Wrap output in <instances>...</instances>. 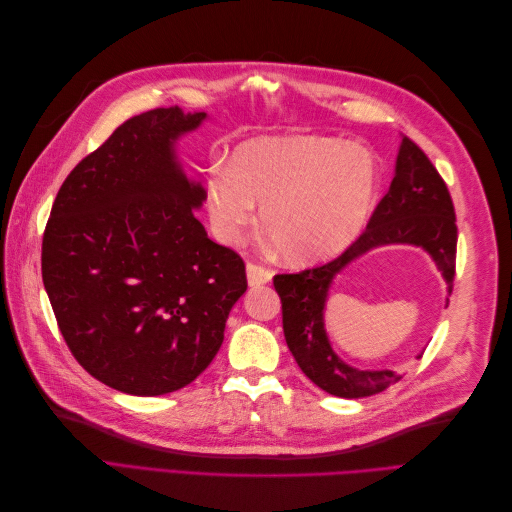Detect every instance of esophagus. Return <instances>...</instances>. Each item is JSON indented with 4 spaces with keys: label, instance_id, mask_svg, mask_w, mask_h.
<instances>
[{
    "label": "esophagus",
    "instance_id": "1",
    "mask_svg": "<svg viewBox=\"0 0 512 512\" xmlns=\"http://www.w3.org/2000/svg\"><path fill=\"white\" fill-rule=\"evenodd\" d=\"M245 273H247V284H250L252 288H260V286L269 284L271 277H273V273L269 269L254 265V262H247Z\"/></svg>",
    "mask_w": 512,
    "mask_h": 512
}]
</instances>
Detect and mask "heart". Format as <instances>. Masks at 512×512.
Segmentation results:
<instances>
[{"label":"heart","instance_id":"b5f03b06","mask_svg":"<svg viewBox=\"0 0 512 512\" xmlns=\"http://www.w3.org/2000/svg\"><path fill=\"white\" fill-rule=\"evenodd\" d=\"M378 190L374 153L327 136L254 138L207 179V215L226 245L256 220L282 258L297 265L335 256L365 226Z\"/></svg>","mask_w":512,"mask_h":512}]
</instances>
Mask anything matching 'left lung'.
<instances>
[{"mask_svg":"<svg viewBox=\"0 0 512 512\" xmlns=\"http://www.w3.org/2000/svg\"><path fill=\"white\" fill-rule=\"evenodd\" d=\"M389 245H412L427 252L451 297L457 254L453 200L438 170L408 136L399 143L391 188L371 215L363 235L329 265L273 277V286L282 299L286 344L294 361L309 380L329 395L344 399L369 397L399 380L391 369H359L346 363L335 352L324 327V312L335 277L365 254Z\"/></svg>","mask_w":512,"mask_h":512,"instance_id":"1","label":"left lung"}]
</instances>
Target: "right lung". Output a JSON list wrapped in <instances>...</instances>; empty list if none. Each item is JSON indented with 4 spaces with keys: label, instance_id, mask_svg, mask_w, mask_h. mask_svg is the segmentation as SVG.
<instances>
[{
    "label": "right lung",
    "instance_id": "1",
    "mask_svg": "<svg viewBox=\"0 0 512 512\" xmlns=\"http://www.w3.org/2000/svg\"><path fill=\"white\" fill-rule=\"evenodd\" d=\"M179 106L136 115L61 185L42 282L74 359L115 391L156 397L203 374L247 290L243 260L207 237L200 181L179 141L207 121Z\"/></svg>",
    "mask_w": 512,
    "mask_h": 512
}]
</instances>
